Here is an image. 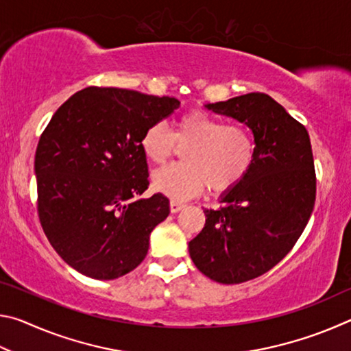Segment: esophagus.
Segmentation results:
<instances>
[{
	"label": "esophagus",
	"mask_w": 351,
	"mask_h": 351,
	"mask_svg": "<svg viewBox=\"0 0 351 351\" xmlns=\"http://www.w3.org/2000/svg\"><path fill=\"white\" fill-rule=\"evenodd\" d=\"M182 209H184V203H181V201H178V199L170 201V212L171 213H176V212H180Z\"/></svg>",
	"instance_id": "1"
}]
</instances>
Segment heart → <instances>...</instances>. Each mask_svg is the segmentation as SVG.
Here are the masks:
<instances>
[{
  "label": "heart",
  "instance_id": "b5f03b06",
  "mask_svg": "<svg viewBox=\"0 0 351 351\" xmlns=\"http://www.w3.org/2000/svg\"><path fill=\"white\" fill-rule=\"evenodd\" d=\"M182 150L181 164L154 171L152 186L171 198H186L206 184L213 192H223L239 184L254 161V139L239 123H224L204 111H193L176 119L173 132L158 122L141 138V148L148 161L162 165Z\"/></svg>",
  "mask_w": 351,
  "mask_h": 351
}]
</instances>
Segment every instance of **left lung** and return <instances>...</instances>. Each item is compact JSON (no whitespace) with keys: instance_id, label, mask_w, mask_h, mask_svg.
<instances>
[{"instance_id":"8db88e82","label":"left lung","mask_w":351,"mask_h":351,"mask_svg":"<svg viewBox=\"0 0 351 351\" xmlns=\"http://www.w3.org/2000/svg\"><path fill=\"white\" fill-rule=\"evenodd\" d=\"M245 123L254 136L251 169L204 209L206 224L189 243L206 277L235 285L258 277L287 255L304 232L316 199V173L306 128L263 93L204 105Z\"/></svg>"}]
</instances>
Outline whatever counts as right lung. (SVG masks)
Here are the masks:
<instances>
[{"label":"right lung","mask_w":351,"mask_h":351,"mask_svg":"<svg viewBox=\"0 0 351 351\" xmlns=\"http://www.w3.org/2000/svg\"><path fill=\"white\" fill-rule=\"evenodd\" d=\"M180 100L121 88H85L52 116L35 153L38 217L57 254L80 274L114 280L145 258L170 213L148 187L141 138Z\"/></svg>","instance_id":"1"}]
</instances>
